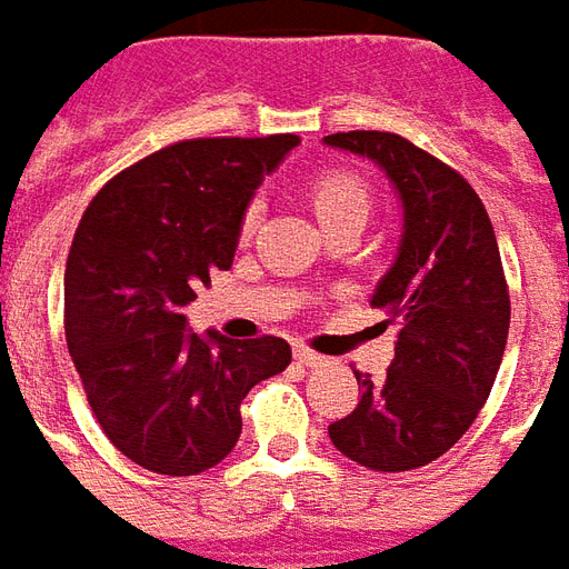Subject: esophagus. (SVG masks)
Instances as JSON below:
<instances>
[{
	"label": "esophagus",
	"mask_w": 569,
	"mask_h": 569,
	"mask_svg": "<svg viewBox=\"0 0 569 569\" xmlns=\"http://www.w3.org/2000/svg\"><path fill=\"white\" fill-rule=\"evenodd\" d=\"M293 361H297L300 368H325V356H316V352H309L303 346L293 349Z\"/></svg>",
	"instance_id": "34e87169"
}]
</instances>
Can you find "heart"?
<instances>
[{"mask_svg":"<svg viewBox=\"0 0 569 569\" xmlns=\"http://www.w3.org/2000/svg\"><path fill=\"white\" fill-rule=\"evenodd\" d=\"M312 204H316L318 220H330V217H340V213H368L370 196L356 177L325 174L312 187ZM257 213H260V208L251 204L248 213H244V229L253 227Z\"/></svg>","mask_w":569,"mask_h":569,"instance_id":"b5f03b06","label":"heart"}]
</instances>
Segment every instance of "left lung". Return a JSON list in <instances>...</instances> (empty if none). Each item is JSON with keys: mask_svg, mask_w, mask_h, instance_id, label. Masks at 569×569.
Here are the masks:
<instances>
[{"mask_svg": "<svg viewBox=\"0 0 569 569\" xmlns=\"http://www.w3.org/2000/svg\"><path fill=\"white\" fill-rule=\"evenodd\" d=\"M325 147L380 168L401 204V239L370 306L398 325L386 377H358V407L330 441L358 466L407 471L457 445L493 389L509 340L497 236L462 177L386 131L328 134Z\"/></svg>", "mask_w": 569, "mask_h": 569, "instance_id": "1", "label": "left lung"}]
</instances>
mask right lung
Returning a JSON list of instances; mask_svg holds the SVG:
<instances>
[{"mask_svg":"<svg viewBox=\"0 0 569 569\" xmlns=\"http://www.w3.org/2000/svg\"><path fill=\"white\" fill-rule=\"evenodd\" d=\"M293 134L183 140L112 177L88 204L63 272L67 346L112 445L159 475L229 457L239 405L291 365L278 337L192 333L187 309L229 269L253 192Z\"/></svg>","mask_w":569,"mask_h":569,"instance_id":"1","label":"right lung"}]
</instances>
